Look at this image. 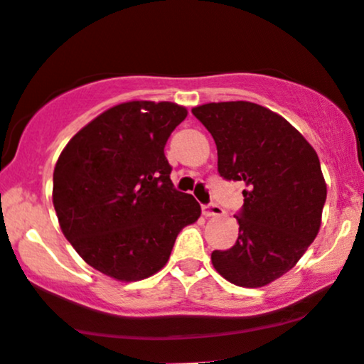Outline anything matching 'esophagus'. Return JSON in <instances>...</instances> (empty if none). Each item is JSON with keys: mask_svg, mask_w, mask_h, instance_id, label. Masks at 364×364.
I'll return each instance as SVG.
<instances>
[{"mask_svg": "<svg viewBox=\"0 0 364 364\" xmlns=\"http://www.w3.org/2000/svg\"><path fill=\"white\" fill-rule=\"evenodd\" d=\"M202 213H203V215H205V218H213V215H221L223 209L218 205V203L210 202V203H203Z\"/></svg>", "mask_w": 364, "mask_h": 364, "instance_id": "34e87169", "label": "esophagus"}]
</instances>
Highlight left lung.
Returning <instances> with one entry per match:
<instances>
[{
    "label": "left lung",
    "mask_w": 364,
    "mask_h": 364,
    "mask_svg": "<svg viewBox=\"0 0 364 364\" xmlns=\"http://www.w3.org/2000/svg\"><path fill=\"white\" fill-rule=\"evenodd\" d=\"M191 114L213 134L219 176L245 186L237 242L214 250L213 264L235 285L264 287L297 264L319 231L326 185L316 151L257 103H205Z\"/></svg>",
    "instance_id": "8db88e82"
}]
</instances>
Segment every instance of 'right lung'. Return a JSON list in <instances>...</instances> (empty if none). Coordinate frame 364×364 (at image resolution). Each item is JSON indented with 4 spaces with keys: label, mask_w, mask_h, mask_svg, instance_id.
Returning a JSON list of instances; mask_svg holds the SVG:
<instances>
[{
    "label": "right lung",
    "mask_w": 364,
    "mask_h": 364,
    "mask_svg": "<svg viewBox=\"0 0 364 364\" xmlns=\"http://www.w3.org/2000/svg\"><path fill=\"white\" fill-rule=\"evenodd\" d=\"M171 102H127L82 127L60 154L53 205L60 228L95 269L121 282L166 266L200 205L174 188L164 146L186 117Z\"/></svg>",
    "instance_id": "add662e5"
}]
</instances>
